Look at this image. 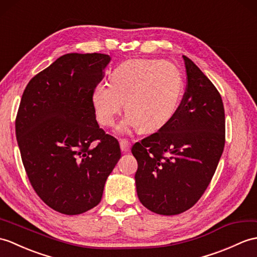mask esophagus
Segmentation results:
<instances>
[{
  "label": "esophagus",
  "instance_id": "1",
  "mask_svg": "<svg viewBox=\"0 0 257 257\" xmlns=\"http://www.w3.org/2000/svg\"><path fill=\"white\" fill-rule=\"evenodd\" d=\"M119 145H120V149L122 152H128L130 150V142L126 139H121L120 141H119Z\"/></svg>",
  "mask_w": 257,
  "mask_h": 257
}]
</instances>
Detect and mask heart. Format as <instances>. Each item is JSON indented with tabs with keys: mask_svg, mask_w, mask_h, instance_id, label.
I'll list each match as a JSON object with an SVG mask.
<instances>
[{
	"mask_svg": "<svg viewBox=\"0 0 257 257\" xmlns=\"http://www.w3.org/2000/svg\"><path fill=\"white\" fill-rule=\"evenodd\" d=\"M184 93L181 71L168 61L131 59L114 70L111 82H100L93 92L98 121L106 127L115 123L126 98L128 112L119 123L121 133L145 127H163L176 114Z\"/></svg>",
	"mask_w": 257,
	"mask_h": 257,
	"instance_id": "obj_1",
	"label": "heart"
}]
</instances>
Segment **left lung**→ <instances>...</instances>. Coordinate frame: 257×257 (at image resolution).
Returning a JSON list of instances; mask_svg holds the SVG:
<instances>
[{"instance_id":"1","label":"left lung","mask_w":257,"mask_h":257,"mask_svg":"<svg viewBox=\"0 0 257 257\" xmlns=\"http://www.w3.org/2000/svg\"><path fill=\"white\" fill-rule=\"evenodd\" d=\"M186 91L171 120L131 149L141 204L163 216L178 214L200 199L223 152L225 118L221 95L186 56Z\"/></svg>"}]
</instances>
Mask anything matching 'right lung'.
<instances>
[{"instance_id":"add662e5","label":"right lung","mask_w":257,"mask_h":257,"mask_svg":"<svg viewBox=\"0 0 257 257\" xmlns=\"http://www.w3.org/2000/svg\"><path fill=\"white\" fill-rule=\"evenodd\" d=\"M109 61L103 53H68L23 93L15 130L24 168L36 194L60 213L97 206L120 159L118 140L99 128L93 104Z\"/></svg>"}]
</instances>
